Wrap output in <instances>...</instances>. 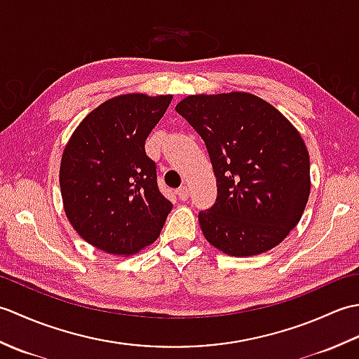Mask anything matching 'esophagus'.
<instances>
[{
    "label": "esophagus",
    "instance_id": "esophagus-1",
    "mask_svg": "<svg viewBox=\"0 0 359 359\" xmlns=\"http://www.w3.org/2000/svg\"><path fill=\"white\" fill-rule=\"evenodd\" d=\"M177 196H179L180 201H187L188 199V188L187 187H180L177 189Z\"/></svg>",
    "mask_w": 359,
    "mask_h": 359
}]
</instances>
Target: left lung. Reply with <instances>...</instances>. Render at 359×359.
Masks as SVG:
<instances>
[{
    "label": "left lung",
    "mask_w": 359,
    "mask_h": 359,
    "mask_svg": "<svg viewBox=\"0 0 359 359\" xmlns=\"http://www.w3.org/2000/svg\"><path fill=\"white\" fill-rule=\"evenodd\" d=\"M205 142L217 182L202 233L230 256L276 247L299 222L310 194L301 134L262 98L247 93L189 95L175 106Z\"/></svg>",
    "instance_id": "obj_1"
}]
</instances>
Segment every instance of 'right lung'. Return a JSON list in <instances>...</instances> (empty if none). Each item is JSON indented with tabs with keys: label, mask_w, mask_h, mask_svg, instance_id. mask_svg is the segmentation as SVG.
<instances>
[{
	"label": "right lung",
	"mask_w": 359,
	"mask_h": 359,
	"mask_svg": "<svg viewBox=\"0 0 359 359\" xmlns=\"http://www.w3.org/2000/svg\"><path fill=\"white\" fill-rule=\"evenodd\" d=\"M171 100L172 95L114 97L88 114L63 151L60 188L66 216L104 253L129 256L151 245L172 210L158 191L156 162L144 151Z\"/></svg>",
	"instance_id": "right-lung-1"
}]
</instances>
